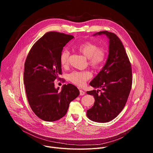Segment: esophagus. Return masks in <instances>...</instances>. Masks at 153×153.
<instances>
[{"mask_svg": "<svg viewBox=\"0 0 153 153\" xmlns=\"http://www.w3.org/2000/svg\"><path fill=\"white\" fill-rule=\"evenodd\" d=\"M85 93L82 90H80V96H83V95H85Z\"/></svg>", "mask_w": 153, "mask_h": 153, "instance_id": "34e87169", "label": "esophagus"}]
</instances>
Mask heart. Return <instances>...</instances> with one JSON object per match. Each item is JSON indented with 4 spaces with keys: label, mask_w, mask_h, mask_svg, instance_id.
Segmentation results:
<instances>
[{
    "label": "heart",
    "mask_w": 153,
    "mask_h": 153,
    "mask_svg": "<svg viewBox=\"0 0 153 153\" xmlns=\"http://www.w3.org/2000/svg\"><path fill=\"white\" fill-rule=\"evenodd\" d=\"M79 50L88 59L90 65L93 68L100 67L106 58L105 50L103 48L98 47L95 43L91 42H86L80 45ZM70 54L69 50L67 48L63 50L60 54V62L62 67L68 65ZM91 76L92 74L89 71H74L68 75V79L76 85L83 86Z\"/></svg>",
    "instance_id": "1"
}]
</instances>
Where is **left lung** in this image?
Listing matches in <instances>:
<instances>
[{"mask_svg":"<svg viewBox=\"0 0 153 153\" xmlns=\"http://www.w3.org/2000/svg\"><path fill=\"white\" fill-rule=\"evenodd\" d=\"M105 35L109 39L108 56L106 63L90 85L97 91H87L94 96L93 106L86 116L92 121L105 123L116 117L123 109L132 85V71L128 56L119 38L107 31L93 34Z\"/></svg>","mask_w":153,"mask_h":153,"instance_id":"8db88e82","label":"left lung"}]
</instances>
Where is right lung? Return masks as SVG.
<instances>
[{
	"instance_id": "right-lung-1",
	"label": "right lung",
	"mask_w": 153,
	"mask_h": 153,
	"mask_svg": "<svg viewBox=\"0 0 153 153\" xmlns=\"http://www.w3.org/2000/svg\"><path fill=\"white\" fill-rule=\"evenodd\" d=\"M71 35L48 32L30 50L25 63L24 80L28 103L43 120L54 122L67 114L70 102L79 95L77 87L63 85L55 88L54 80L62 74L60 56L73 39Z\"/></svg>"
}]
</instances>
